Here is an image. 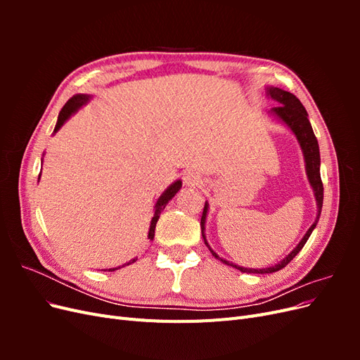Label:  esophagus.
Masks as SVG:
<instances>
[{
  "instance_id": "obj_1",
  "label": "esophagus",
  "mask_w": 360,
  "mask_h": 360,
  "mask_svg": "<svg viewBox=\"0 0 360 360\" xmlns=\"http://www.w3.org/2000/svg\"><path fill=\"white\" fill-rule=\"evenodd\" d=\"M183 183L186 184V186H198V184L202 183L201 174L197 169L189 168L183 172Z\"/></svg>"
}]
</instances>
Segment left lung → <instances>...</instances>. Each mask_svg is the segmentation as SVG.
I'll use <instances>...</instances> for the list:
<instances>
[{
  "label": "left lung",
  "mask_w": 360,
  "mask_h": 360,
  "mask_svg": "<svg viewBox=\"0 0 360 360\" xmlns=\"http://www.w3.org/2000/svg\"><path fill=\"white\" fill-rule=\"evenodd\" d=\"M266 96L269 97V99L276 102V105H278L275 108H271L269 114L291 130L292 135L296 136L297 143L302 148L303 160H304V171H307L309 186L312 188L314 198H315V202H317V216H315V221L309 226V230L302 237V240L285 258H282L279 263L271 264L269 267L252 269V267L237 266L236 263H231V261H228V259L217 255L210 248L209 242H207V237H205V222H207V213H209V202L205 201L202 216H201V233H202L204 243L207 245V248L210 249V252L214 258L221 259L222 263H225L228 266L236 267L237 270L243 271V274H274V271L284 269L290 263V261L300 252L304 243L308 242V238L312 234L314 228L319 224L320 214H321V207H323V183H321V176H320V148H319V141H317V138H315L312 126L308 120L307 110H304V106L300 103V101L296 96L285 91V90H281V89H278V86H271V85L267 86Z\"/></svg>",
  "instance_id": "8db88e82"
}]
</instances>
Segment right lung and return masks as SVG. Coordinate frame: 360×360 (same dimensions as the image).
Returning a JSON list of instances; mask_svg holds the SVG:
<instances>
[{
    "mask_svg": "<svg viewBox=\"0 0 360 360\" xmlns=\"http://www.w3.org/2000/svg\"><path fill=\"white\" fill-rule=\"evenodd\" d=\"M91 101V96L90 94H75V96H72L70 99L66 102V105L63 106V110L60 111V114H58V120H57V124H56V129H53V134H57L58 130L63 127V124L68 122V120L75 114V112H78L81 108L84 106V105H86ZM41 163H43V159H41ZM39 180H40V174H39ZM181 189V180H176L174 183H171L169 186L163 191V193L160 195V197L158 198V201H156V204H155V214H153V217H151V221H150V228H148V238H150V242L153 240L155 238V230H156V224H158V221H159V216H160V213L163 212V209H165V205L174 198V195H176L179 191ZM136 261V258H134V259H129V261H126V263L123 264V266H118V267H112V269H102L103 271H114V270H118V269H122V267H124V266H129V264H132V263H135Z\"/></svg>",
    "mask_w": 360,
    "mask_h": 360,
    "instance_id": "1",
    "label": "right lung"
}]
</instances>
